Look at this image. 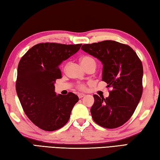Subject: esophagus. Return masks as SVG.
Instances as JSON below:
<instances>
[{
    "mask_svg": "<svg viewBox=\"0 0 160 160\" xmlns=\"http://www.w3.org/2000/svg\"><path fill=\"white\" fill-rule=\"evenodd\" d=\"M85 94H83V93H80L78 94V97H79V98H82V97H83L84 96H85Z\"/></svg>",
    "mask_w": 160,
    "mask_h": 160,
    "instance_id": "1",
    "label": "esophagus"
}]
</instances>
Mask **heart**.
<instances>
[{
	"mask_svg": "<svg viewBox=\"0 0 160 160\" xmlns=\"http://www.w3.org/2000/svg\"><path fill=\"white\" fill-rule=\"evenodd\" d=\"M80 62L83 67H86L89 66H94L96 67V61L92 57H91V56H83V57L80 58ZM79 88L81 89V90H83V89H85V86L83 85H80Z\"/></svg>",
	"mask_w": 160,
	"mask_h": 160,
	"instance_id": "obj_1",
	"label": "heart"
}]
</instances>
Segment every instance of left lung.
<instances>
[{"label": "left lung", "instance_id": "obj_1", "mask_svg": "<svg viewBox=\"0 0 160 160\" xmlns=\"http://www.w3.org/2000/svg\"><path fill=\"white\" fill-rule=\"evenodd\" d=\"M81 49L102 62V80L112 88L107 98L93 95L90 109L93 120L106 128L123 125L133 114L142 96L141 61L129 46L112 40L84 44Z\"/></svg>", "mask_w": 160, "mask_h": 160}]
</instances>
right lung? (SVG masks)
Here are the masks:
<instances>
[{
  "instance_id": "right-lung-1",
  "label": "right lung",
  "mask_w": 160,
  "mask_h": 160,
  "mask_svg": "<svg viewBox=\"0 0 160 160\" xmlns=\"http://www.w3.org/2000/svg\"><path fill=\"white\" fill-rule=\"evenodd\" d=\"M82 44L42 43L22 57L18 67L16 91L25 114L42 130L53 131L68 121L79 100L72 92L56 94V79L61 78L59 66L77 53Z\"/></svg>"
}]
</instances>
